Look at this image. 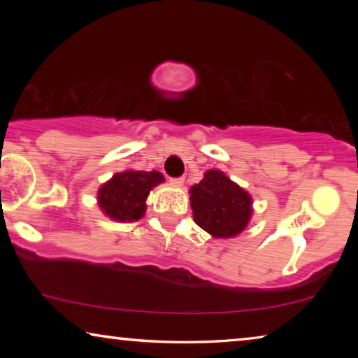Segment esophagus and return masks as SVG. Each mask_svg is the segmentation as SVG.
I'll use <instances>...</instances> for the list:
<instances>
[{
    "instance_id": "34e87169",
    "label": "esophagus",
    "mask_w": 358,
    "mask_h": 358,
    "mask_svg": "<svg viewBox=\"0 0 358 358\" xmlns=\"http://www.w3.org/2000/svg\"><path fill=\"white\" fill-rule=\"evenodd\" d=\"M171 184L176 185V187H180V185H184V178H173Z\"/></svg>"
}]
</instances>
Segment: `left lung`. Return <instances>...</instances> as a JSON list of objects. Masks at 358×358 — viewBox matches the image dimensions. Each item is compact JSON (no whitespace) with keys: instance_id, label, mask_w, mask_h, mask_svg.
Wrapping results in <instances>:
<instances>
[{"instance_id":"left-lung-1","label":"left lung","mask_w":358,"mask_h":358,"mask_svg":"<svg viewBox=\"0 0 358 358\" xmlns=\"http://www.w3.org/2000/svg\"><path fill=\"white\" fill-rule=\"evenodd\" d=\"M189 194L195 223L213 238L238 236L251 220V195L222 171H207Z\"/></svg>"}]
</instances>
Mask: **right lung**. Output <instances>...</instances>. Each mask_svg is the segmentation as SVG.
I'll return each instance as SVG.
<instances>
[{
	"instance_id": "add662e5",
	"label": "right lung",
	"mask_w": 358,
	"mask_h": 358,
	"mask_svg": "<svg viewBox=\"0 0 358 358\" xmlns=\"http://www.w3.org/2000/svg\"><path fill=\"white\" fill-rule=\"evenodd\" d=\"M164 180L158 171H124L101 185L97 203L102 212L117 222H136L145 215L150 190Z\"/></svg>"
}]
</instances>
